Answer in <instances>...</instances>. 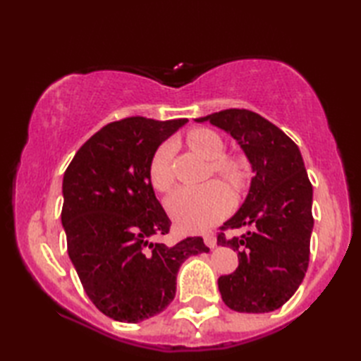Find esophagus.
I'll use <instances>...</instances> for the list:
<instances>
[{"label":"esophagus","mask_w":361,"mask_h":361,"mask_svg":"<svg viewBox=\"0 0 361 361\" xmlns=\"http://www.w3.org/2000/svg\"><path fill=\"white\" fill-rule=\"evenodd\" d=\"M204 243H206V247L216 248V245H217L216 235H214V234H206V235H204Z\"/></svg>","instance_id":"34e87169"}]
</instances>
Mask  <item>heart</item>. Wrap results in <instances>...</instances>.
<instances>
[{"label":"heart","instance_id":"obj_1","mask_svg":"<svg viewBox=\"0 0 361 361\" xmlns=\"http://www.w3.org/2000/svg\"><path fill=\"white\" fill-rule=\"evenodd\" d=\"M190 147L204 158L212 159L214 173L231 183L242 185L243 169L239 161L224 155V141L209 128H195L188 135ZM175 145L166 141L153 153L149 164V178L152 186L159 192H167L173 185L172 157ZM231 194L219 181L206 183L202 186H183L167 198V211L175 225L185 233H200L217 224L231 209Z\"/></svg>","mask_w":361,"mask_h":361}]
</instances>
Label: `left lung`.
Wrapping results in <instances>:
<instances>
[{"label":"left lung","mask_w":361,"mask_h":361,"mask_svg":"<svg viewBox=\"0 0 361 361\" xmlns=\"http://www.w3.org/2000/svg\"><path fill=\"white\" fill-rule=\"evenodd\" d=\"M195 121H209L231 135L255 172L240 209L217 235V245L239 257L235 271L219 278L221 299L235 312H273L295 295L309 267L313 190L301 152L255 111L229 109ZM243 226L247 233L224 234Z\"/></svg>","instance_id":"8db88e82"}]
</instances>
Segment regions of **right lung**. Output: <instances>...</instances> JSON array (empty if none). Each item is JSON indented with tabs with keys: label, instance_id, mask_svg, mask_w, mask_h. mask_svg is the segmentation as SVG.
<instances>
[{
	"label": "right lung",
	"instance_id": "1",
	"mask_svg": "<svg viewBox=\"0 0 361 361\" xmlns=\"http://www.w3.org/2000/svg\"><path fill=\"white\" fill-rule=\"evenodd\" d=\"M186 122L142 116L111 122L82 145L63 175L68 255L91 302L121 323L163 312L175 298L181 264L209 251L202 237L173 247L158 240L171 220L153 192L149 164Z\"/></svg>",
	"mask_w": 361,
	"mask_h": 361
}]
</instances>
